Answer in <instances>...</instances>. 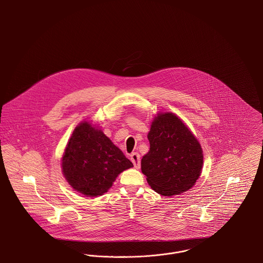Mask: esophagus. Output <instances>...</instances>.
<instances>
[{"instance_id":"obj_1","label":"esophagus","mask_w":263,"mask_h":263,"mask_svg":"<svg viewBox=\"0 0 263 263\" xmlns=\"http://www.w3.org/2000/svg\"><path fill=\"white\" fill-rule=\"evenodd\" d=\"M130 159L132 161V163L134 164V167L139 170L141 166V163H140V155L138 153H132L130 155Z\"/></svg>"}]
</instances>
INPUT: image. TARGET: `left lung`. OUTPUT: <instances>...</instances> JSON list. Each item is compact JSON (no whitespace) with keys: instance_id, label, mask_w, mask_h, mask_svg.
Listing matches in <instances>:
<instances>
[{"instance_id":"left-lung-1","label":"left lung","mask_w":263,"mask_h":263,"mask_svg":"<svg viewBox=\"0 0 263 263\" xmlns=\"http://www.w3.org/2000/svg\"><path fill=\"white\" fill-rule=\"evenodd\" d=\"M150 150L141 161L142 173L153 190L163 196L179 195L196 183L203 167L199 141L172 112H159L148 133Z\"/></svg>"}]
</instances>
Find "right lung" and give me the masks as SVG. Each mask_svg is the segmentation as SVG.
Masks as SVG:
<instances>
[{
    "label": "right lung",
    "mask_w": 263,
    "mask_h": 263,
    "mask_svg": "<svg viewBox=\"0 0 263 263\" xmlns=\"http://www.w3.org/2000/svg\"><path fill=\"white\" fill-rule=\"evenodd\" d=\"M61 164L71 187L89 197L107 192L118 175L133 166L101 129L86 120L74 129Z\"/></svg>",
    "instance_id": "right-lung-1"
}]
</instances>
